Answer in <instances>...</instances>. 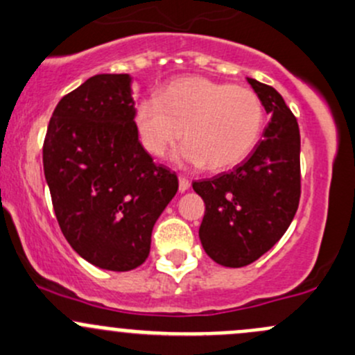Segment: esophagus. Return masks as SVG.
Segmentation results:
<instances>
[{
    "instance_id": "esophagus-1",
    "label": "esophagus",
    "mask_w": 355,
    "mask_h": 355,
    "mask_svg": "<svg viewBox=\"0 0 355 355\" xmlns=\"http://www.w3.org/2000/svg\"><path fill=\"white\" fill-rule=\"evenodd\" d=\"M178 189H180V192H185V190L190 189V180L185 177H180L178 178Z\"/></svg>"
}]
</instances>
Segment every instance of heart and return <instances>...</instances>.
<instances>
[{"mask_svg":"<svg viewBox=\"0 0 355 355\" xmlns=\"http://www.w3.org/2000/svg\"><path fill=\"white\" fill-rule=\"evenodd\" d=\"M266 112L246 88L187 78L168 85L159 98H146L136 109V125L148 153L163 158L182 139L180 156L192 165L225 170L238 165L259 143Z\"/></svg>","mask_w":355,"mask_h":355,"instance_id":"obj_1","label":"heart"}]
</instances>
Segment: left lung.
<instances>
[{"mask_svg": "<svg viewBox=\"0 0 355 355\" xmlns=\"http://www.w3.org/2000/svg\"><path fill=\"white\" fill-rule=\"evenodd\" d=\"M267 114L263 139L231 171L192 187L206 204L199 238L214 262L245 267L268 252L294 219L301 197L297 121L277 89L248 78Z\"/></svg>", "mask_w": 355, "mask_h": 355, "instance_id": "obj_1", "label": "left lung"}]
</instances>
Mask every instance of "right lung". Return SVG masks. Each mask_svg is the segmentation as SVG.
<instances>
[{
	"label": "right lung",
	"mask_w": 355,
	"mask_h": 355,
	"mask_svg": "<svg viewBox=\"0 0 355 355\" xmlns=\"http://www.w3.org/2000/svg\"><path fill=\"white\" fill-rule=\"evenodd\" d=\"M129 74H96L62 96L42 148L62 234L93 266L125 272L149 255L178 178L139 143Z\"/></svg>",
	"instance_id": "1"
}]
</instances>
